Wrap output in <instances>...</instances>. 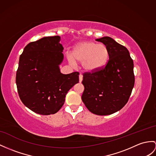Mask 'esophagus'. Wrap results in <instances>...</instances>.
Returning a JSON list of instances; mask_svg holds the SVG:
<instances>
[{
    "instance_id": "esophagus-1",
    "label": "esophagus",
    "mask_w": 156,
    "mask_h": 156,
    "mask_svg": "<svg viewBox=\"0 0 156 156\" xmlns=\"http://www.w3.org/2000/svg\"><path fill=\"white\" fill-rule=\"evenodd\" d=\"M79 82L81 83L82 80H83V75L82 74H80L79 75Z\"/></svg>"
}]
</instances>
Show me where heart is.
Masks as SVG:
<instances>
[{
  "label": "heart",
  "instance_id": "b5f03b06",
  "mask_svg": "<svg viewBox=\"0 0 156 156\" xmlns=\"http://www.w3.org/2000/svg\"><path fill=\"white\" fill-rule=\"evenodd\" d=\"M108 58V51L106 45L94 41H83L77 44L71 53L69 62H81L83 69L87 71L94 72L103 67Z\"/></svg>",
  "mask_w": 156,
  "mask_h": 156
}]
</instances>
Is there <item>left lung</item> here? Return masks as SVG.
<instances>
[{
    "label": "left lung",
    "instance_id": "obj_1",
    "mask_svg": "<svg viewBox=\"0 0 156 156\" xmlns=\"http://www.w3.org/2000/svg\"><path fill=\"white\" fill-rule=\"evenodd\" d=\"M96 41L104 44L109 59L101 69L83 74L82 101L97 115H109L122 108L134 85V63L126 48L105 36Z\"/></svg>",
    "mask_w": 156,
    "mask_h": 156
}]
</instances>
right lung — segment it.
<instances>
[{
    "instance_id": "1",
    "label": "right lung",
    "mask_w": 156,
    "mask_h": 156,
    "mask_svg": "<svg viewBox=\"0 0 156 156\" xmlns=\"http://www.w3.org/2000/svg\"><path fill=\"white\" fill-rule=\"evenodd\" d=\"M60 40L55 36L30 42L19 59L16 76L19 97L26 107L40 115L58 112L68 91L79 83L78 72L61 73L63 48Z\"/></svg>"
}]
</instances>
